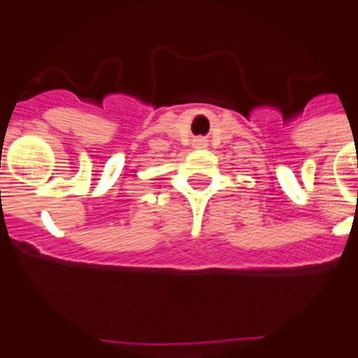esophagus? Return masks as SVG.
Segmentation results:
<instances>
[{
	"instance_id": "esophagus-1",
	"label": "esophagus",
	"mask_w": 358,
	"mask_h": 358,
	"mask_svg": "<svg viewBox=\"0 0 358 358\" xmlns=\"http://www.w3.org/2000/svg\"><path fill=\"white\" fill-rule=\"evenodd\" d=\"M199 142H201V140H199Z\"/></svg>"
}]
</instances>
